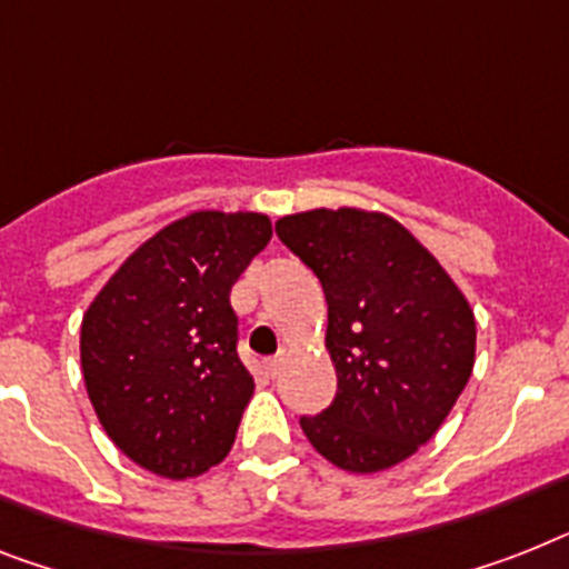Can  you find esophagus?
I'll list each match as a JSON object with an SVG mask.
<instances>
[{
	"label": "esophagus",
	"mask_w": 569,
	"mask_h": 569,
	"mask_svg": "<svg viewBox=\"0 0 569 569\" xmlns=\"http://www.w3.org/2000/svg\"><path fill=\"white\" fill-rule=\"evenodd\" d=\"M281 366H284V355H276V358L264 360V369H267V375H270V378H276V375L281 372Z\"/></svg>",
	"instance_id": "1"
}]
</instances>
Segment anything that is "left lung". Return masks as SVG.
I'll return each instance as SVG.
<instances>
[{"label":"left lung","instance_id":"8db88e82","mask_svg":"<svg viewBox=\"0 0 569 569\" xmlns=\"http://www.w3.org/2000/svg\"><path fill=\"white\" fill-rule=\"evenodd\" d=\"M276 232L322 281L337 396L302 416L308 442L349 473L410 459L448 419L477 358V322L457 281L383 211L311 209Z\"/></svg>","mask_w":569,"mask_h":569}]
</instances>
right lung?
Returning a JSON list of instances; mask_svg holds the SVG:
<instances>
[{"instance_id":"right-lung-1","label":"right lung","mask_w":569,"mask_h":569,"mask_svg":"<svg viewBox=\"0 0 569 569\" xmlns=\"http://www.w3.org/2000/svg\"><path fill=\"white\" fill-rule=\"evenodd\" d=\"M273 238L261 211H189L159 229L89 302L87 396L112 445L166 480L227 459L252 375L238 360L229 290Z\"/></svg>"}]
</instances>
